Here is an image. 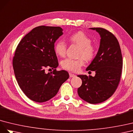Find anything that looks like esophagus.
<instances>
[{
  "mask_svg": "<svg viewBox=\"0 0 133 133\" xmlns=\"http://www.w3.org/2000/svg\"><path fill=\"white\" fill-rule=\"evenodd\" d=\"M69 75H70V77H74L76 76V75L75 74H73L72 73H69Z\"/></svg>",
  "mask_w": 133,
  "mask_h": 133,
  "instance_id": "34e87169",
  "label": "esophagus"
}]
</instances>
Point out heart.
Returning <instances> with one entry per match:
<instances>
[{"label": "heart", "mask_w": 133, "mask_h": 133, "mask_svg": "<svg viewBox=\"0 0 133 133\" xmlns=\"http://www.w3.org/2000/svg\"><path fill=\"white\" fill-rule=\"evenodd\" d=\"M71 43L79 47V57H83L86 61L92 59L95 54V48L91 44V39L82 32H78L73 34L70 37ZM67 45L65 42L59 40L56 43L55 47L56 54L63 57L66 54ZM84 59L80 57L78 59L67 58L61 62L62 67L64 69L72 72H77L84 64Z\"/></svg>", "instance_id": "b5f03b06"}]
</instances>
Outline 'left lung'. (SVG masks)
I'll use <instances>...</instances> for the list:
<instances>
[{
	"instance_id": "left-lung-1",
	"label": "left lung",
	"mask_w": 133,
	"mask_h": 133,
	"mask_svg": "<svg viewBox=\"0 0 133 133\" xmlns=\"http://www.w3.org/2000/svg\"><path fill=\"white\" fill-rule=\"evenodd\" d=\"M99 34L100 47L86 71H95V76L78 75L82 85L78 96L90 104L101 103L115 92L120 80L123 58L119 42L112 33L102 28H91Z\"/></svg>"
}]
</instances>
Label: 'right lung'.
I'll use <instances>...</instances> for the list:
<instances>
[{"mask_svg":"<svg viewBox=\"0 0 133 133\" xmlns=\"http://www.w3.org/2000/svg\"><path fill=\"white\" fill-rule=\"evenodd\" d=\"M59 26L33 28L18 44L13 60L17 82L25 95L37 102L51 99L69 78L66 71H56L58 62L55 43L63 35ZM54 71L47 74L45 69Z\"/></svg>","mask_w":133,"mask_h":133,"instance_id":"1","label":"right lung"}]
</instances>
